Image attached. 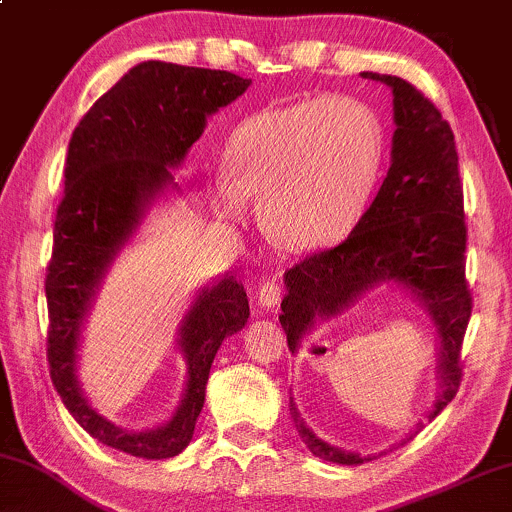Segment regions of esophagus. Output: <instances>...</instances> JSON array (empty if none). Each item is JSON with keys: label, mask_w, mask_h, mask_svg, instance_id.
Returning <instances> with one entry per match:
<instances>
[{"label": "esophagus", "mask_w": 512, "mask_h": 512, "mask_svg": "<svg viewBox=\"0 0 512 512\" xmlns=\"http://www.w3.org/2000/svg\"><path fill=\"white\" fill-rule=\"evenodd\" d=\"M256 299H258V304H261V306L275 308L277 304H280V299H282V287L277 285V282H273V280L263 282V285L258 287Z\"/></svg>", "instance_id": "34e87169"}]
</instances>
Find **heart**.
I'll list each match as a JSON object with an SVG mask.
<instances>
[{
    "mask_svg": "<svg viewBox=\"0 0 512 512\" xmlns=\"http://www.w3.org/2000/svg\"><path fill=\"white\" fill-rule=\"evenodd\" d=\"M382 154V125L368 104L311 97L239 123L208 197L223 220L242 218L246 197L261 199L270 242L285 251L323 249L361 223Z\"/></svg>",
    "mask_w": 512,
    "mask_h": 512,
    "instance_id": "obj_1",
    "label": "heart"
}]
</instances>
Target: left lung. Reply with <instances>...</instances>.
Returning <instances> with one entry per match:
<instances>
[{"label":"left lung","mask_w":512,"mask_h":512,"mask_svg":"<svg viewBox=\"0 0 512 512\" xmlns=\"http://www.w3.org/2000/svg\"><path fill=\"white\" fill-rule=\"evenodd\" d=\"M363 78L384 82L394 92L396 130L387 178L344 242L287 270L280 323L294 353L315 318L344 311L365 289L389 280L408 287L427 306L441 339V394L430 413L437 418L463 382L460 349L472 313L458 151L451 125L418 87L396 75L363 73ZM289 410L315 458L339 465L372 460L325 444L304 425L294 403Z\"/></svg>","instance_id":"8db88e82"}]
</instances>
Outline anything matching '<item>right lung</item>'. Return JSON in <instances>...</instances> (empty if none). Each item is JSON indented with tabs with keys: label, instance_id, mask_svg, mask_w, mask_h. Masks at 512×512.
<instances>
[{
	"label": "right lung",
	"instance_id": "obj_1",
	"mask_svg": "<svg viewBox=\"0 0 512 512\" xmlns=\"http://www.w3.org/2000/svg\"><path fill=\"white\" fill-rule=\"evenodd\" d=\"M249 82L227 71L144 61L92 104L68 142L66 185L44 280L49 375L82 430L130 456L173 458L189 444L213 358L223 339L246 325L249 299L235 275L199 294L180 330L189 365L185 399L168 425L137 434L111 425L80 394L75 349L82 315L144 208L173 182L170 168L199 140L206 118L235 102Z\"/></svg>",
	"mask_w": 512,
	"mask_h": 512
}]
</instances>
